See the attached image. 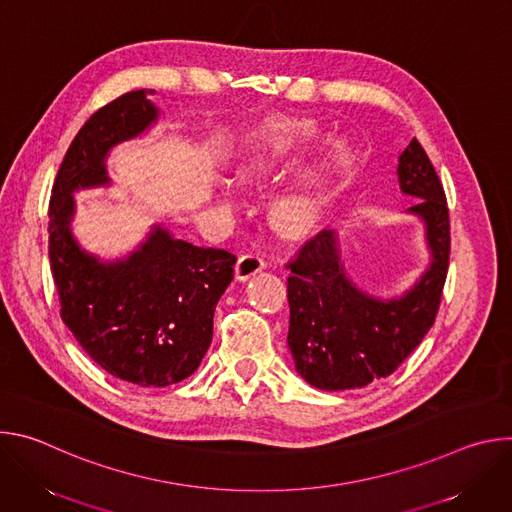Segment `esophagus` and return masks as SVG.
<instances>
[{"label": "esophagus", "mask_w": 512, "mask_h": 512, "mask_svg": "<svg viewBox=\"0 0 512 512\" xmlns=\"http://www.w3.org/2000/svg\"><path fill=\"white\" fill-rule=\"evenodd\" d=\"M261 269H265V261L255 255V253H247V255H241L237 265H235V273H237V279H249L251 275L259 273Z\"/></svg>", "instance_id": "obj_1"}]
</instances>
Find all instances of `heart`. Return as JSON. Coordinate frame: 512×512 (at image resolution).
I'll return each mask as SVG.
<instances>
[{
  "label": "heart",
  "mask_w": 512,
  "mask_h": 512,
  "mask_svg": "<svg viewBox=\"0 0 512 512\" xmlns=\"http://www.w3.org/2000/svg\"><path fill=\"white\" fill-rule=\"evenodd\" d=\"M316 133V127L308 121H273L265 125L237 166L239 182H257L265 178L275 166H279L291 150L308 141ZM332 166V162H326ZM314 216V200L302 192H289L275 204V218L285 231L304 229Z\"/></svg>",
  "instance_id": "b5f03b06"
}]
</instances>
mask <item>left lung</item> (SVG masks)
Wrapping results in <instances>:
<instances>
[{
	"label": "left lung",
	"mask_w": 512,
	"mask_h": 512,
	"mask_svg": "<svg viewBox=\"0 0 512 512\" xmlns=\"http://www.w3.org/2000/svg\"><path fill=\"white\" fill-rule=\"evenodd\" d=\"M401 192L425 229L429 265L399 298L381 300L348 277L332 229L314 235L287 263V346L296 371L316 389L344 391L389 377L435 322L450 263L444 186L417 139L399 156Z\"/></svg>",
	"instance_id": "obj_1"
}]
</instances>
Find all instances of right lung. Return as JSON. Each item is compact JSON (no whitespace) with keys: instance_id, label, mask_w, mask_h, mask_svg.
I'll use <instances>...</instances> for the list:
<instances>
[{"instance_id":"add662e5","label":"right lung","mask_w":512,"mask_h":512,"mask_svg":"<svg viewBox=\"0 0 512 512\" xmlns=\"http://www.w3.org/2000/svg\"><path fill=\"white\" fill-rule=\"evenodd\" d=\"M152 93L121 95L72 139L52 186L48 257L60 318L83 350L121 381L168 387L190 377L204 358L214 308L233 281L237 257L196 247L154 225L127 257L101 261L70 231L75 192L109 186V152L158 121Z\"/></svg>"}]
</instances>
